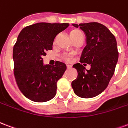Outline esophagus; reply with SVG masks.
<instances>
[{
	"mask_svg": "<svg viewBox=\"0 0 128 128\" xmlns=\"http://www.w3.org/2000/svg\"><path fill=\"white\" fill-rule=\"evenodd\" d=\"M72 68V66L71 65H67V68H68V70H69V69H71Z\"/></svg>",
	"mask_w": 128,
	"mask_h": 128,
	"instance_id": "obj_1",
	"label": "esophagus"
}]
</instances>
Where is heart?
Here are the masks:
<instances>
[{
  "instance_id": "1",
  "label": "heart",
  "mask_w": 128,
  "mask_h": 128,
  "mask_svg": "<svg viewBox=\"0 0 128 128\" xmlns=\"http://www.w3.org/2000/svg\"><path fill=\"white\" fill-rule=\"evenodd\" d=\"M83 34L82 31H80V30H72V32H71L70 34H71V37H74L76 35H77V34ZM63 58L66 61H68V62H70L71 60H72V56L71 55L69 54H65L63 55Z\"/></svg>"
}]
</instances>
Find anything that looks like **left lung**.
Returning a JSON list of instances; mask_svg holds the SVG:
<instances>
[{"label":"left lung","instance_id":"8db88e82","mask_svg":"<svg viewBox=\"0 0 128 128\" xmlns=\"http://www.w3.org/2000/svg\"><path fill=\"white\" fill-rule=\"evenodd\" d=\"M72 25L80 27L85 34L86 45L80 62L89 64L91 69L87 70L81 63L74 64L78 76L72 86L78 97L91 98L106 89L113 76L119 57L116 39L107 27L98 22Z\"/></svg>","mask_w":128,"mask_h":128}]
</instances>
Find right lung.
I'll use <instances>...</instances> for the list:
<instances>
[{
    "label": "right lung",
    "mask_w": 128,
    "mask_h": 128,
    "mask_svg": "<svg viewBox=\"0 0 128 128\" xmlns=\"http://www.w3.org/2000/svg\"><path fill=\"white\" fill-rule=\"evenodd\" d=\"M69 25L39 22L20 32L13 49L15 78L21 92L32 101L48 102L56 94L57 81L66 70V65L60 61L54 65H44L42 57L52 49L56 36Z\"/></svg>",
    "instance_id": "add662e5"
}]
</instances>
